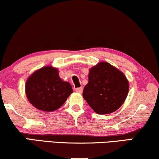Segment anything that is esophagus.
<instances>
[{"mask_svg":"<svg viewBox=\"0 0 159 159\" xmlns=\"http://www.w3.org/2000/svg\"><path fill=\"white\" fill-rule=\"evenodd\" d=\"M75 91L77 92V93H81L82 91H83V88H82V87L75 88Z\"/></svg>","mask_w":159,"mask_h":159,"instance_id":"obj_1","label":"esophagus"}]
</instances>
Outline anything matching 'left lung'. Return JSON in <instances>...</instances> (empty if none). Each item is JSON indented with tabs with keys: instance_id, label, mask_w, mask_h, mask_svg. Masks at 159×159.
<instances>
[{
	"instance_id": "8db88e82",
	"label": "left lung",
	"mask_w": 159,
	"mask_h": 159,
	"mask_svg": "<svg viewBox=\"0 0 159 159\" xmlns=\"http://www.w3.org/2000/svg\"><path fill=\"white\" fill-rule=\"evenodd\" d=\"M129 83L124 73L107 62H101L89 70V81L83 97L98 114L118 110L127 98Z\"/></svg>"
}]
</instances>
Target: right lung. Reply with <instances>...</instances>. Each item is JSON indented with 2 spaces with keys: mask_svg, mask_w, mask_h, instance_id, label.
<instances>
[{
  "mask_svg": "<svg viewBox=\"0 0 159 159\" xmlns=\"http://www.w3.org/2000/svg\"><path fill=\"white\" fill-rule=\"evenodd\" d=\"M72 93V86L59 77L57 69L45 66L28 78L26 94L30 103L38 110H56Z\"/></svg>",
  "mask_w": 159,
  "mask_h": 159,
  "instance_id": "1",
  "label": "right lung"
}]
</instances>
